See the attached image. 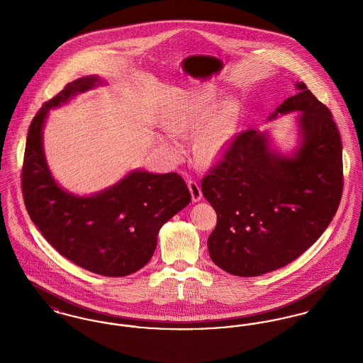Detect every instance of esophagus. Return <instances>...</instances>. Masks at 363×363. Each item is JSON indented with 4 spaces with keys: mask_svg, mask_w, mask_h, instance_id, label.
<instances>
[{
    "mask_svg": "<svg viewBox=\"0 0 363 363\" xmlns=\"http://www.w3.org/2000/svg\"><path fill=\"white\" fill-rule=\"evenodd\" d=\"M188 186H189L190 194H191V200L194 203L200 201L203 199V193H201V188L199 186V184L196 181H188Z\"/></svg>",
    "mask_w": 363,
    "mask_h": 363,
    "instance_id": "1",
    "label": "esophagus"
}]
</instances>
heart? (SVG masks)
Returning <instances> with one entry per match:
<instances>
[{"mask_svg":"<svg viewBox=\"0 0 363 363\" xmlns=\"http://www.w3.org/2000/svg\"><path fill=\"white\" fill-rule=\"evenodd\" d=\"M212 102L213 98L211 96L185 94L178 98L164 118L166 129L175 136L199 130L191 151L194 162L201 167L213 166L223 157L233 138L237 116V106L227 102L208 119ZM162 145L174 159L182 155L181 145L173 138H163Z\"/></svg>","mask_w":363,"mask_h":363,"instance_id":"heart-1","label":"heart"}]
</instances>
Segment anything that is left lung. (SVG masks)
Returning <instances> with one entry per match:
<instances>
[{
  "label": "left lung",
  "instance_id": "left-lung-1",
  "mask_svg": "<svg viewBox=\"0 0 363 363\" xmlns=\"http://www.w3.org/2000/svg\"><path fill=\"white\" fill-rule=\"evenodd\" d=\"M269 117L299 111V147L281 155L255 129L233 138L201 190L218 215L212 261L235 277H259L306 252L333 219L343 193V150L325 104L305 83Z\"/></svg>",
  "mask_w": 363,
  "mask_h": 363
}]
</instances>
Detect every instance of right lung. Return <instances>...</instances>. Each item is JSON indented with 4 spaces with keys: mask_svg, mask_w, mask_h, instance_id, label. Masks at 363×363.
I'll return each instance as SVG.
<instances>
[{
    "mask_svg": "<svg viewBox=\"0 0 363 363\" xmlns=\"http://www.w3.org/2000/svg\"><path fill=\"white\" fill-rule=\"evenodd\" d=\"M101 84L98 76L77 79L40 107L27 135L21 190L31 220L60 255L98 275L126 277L151 259L160 227L191 197L177 173L135 170L88 197L72 194L54 181L42 141L48 113Z\"/></svg>",
    "mask_w": 363,
    "mask_h": 363,
    "instance_id": "obj_1",
    "label": "right lung"
}]
</instances>
